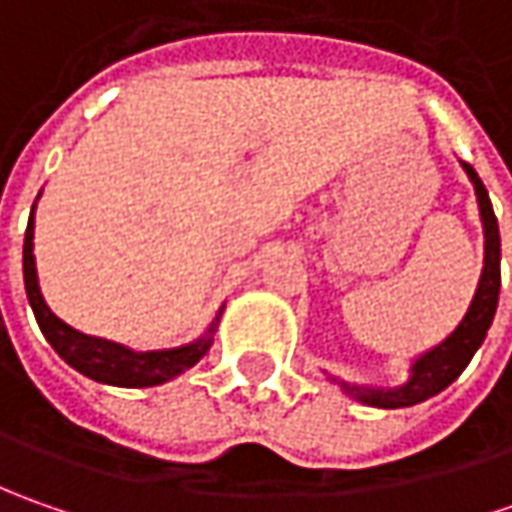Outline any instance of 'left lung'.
I'll list each match as a JSON object with an SVG mask.
<instances>
[{
    "instance_id": "8db88e82",
    "label": "left lung",
    "mask_w": 512,
    "mask_h": 512,
    "mask_svg": "<svg viewBox=\"0 0 512 512\" xmlns=\"http://www.w3.org/2000/svg\"><path fill=\"white\" fill-rule=\"evenodd\" d=\"M462 168L467 170L470 182L476 187V199H479V213H482L484 225V270L479 287H476V296L467 307L464 319L459 327L444 339L442 344H436L433 350L422 353L413 367H410V379L399 387H359V384H344L342 387L359 402L370 404V407H410V404H419L436 393H442L447 384H453L462 370L470 364L473 353L482 347L487 330L493 325V316H496V305H499V287H502V239H499V222H496V213L490 205V196H487V187L482 185L479 173L470 168L467 162H462Z\"/></svg>"
}]
</instances>
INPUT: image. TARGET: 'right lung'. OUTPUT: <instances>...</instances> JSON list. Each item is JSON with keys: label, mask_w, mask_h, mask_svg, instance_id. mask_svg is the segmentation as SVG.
<instances>
[{"label": "right lung", "mask_w": 512, "mask_h": 512, "mask_svg": "<svg viewBox=\"0 0 512 512\" xmlns=\"http://www.w3.org/2000/svg\"><path fill=\"white\" fill-rule=\"evenodd\" d=\"M36 207V205H33ZM22 267H25V290H28V302L33 307V316L42 327L45 339L50 347L65 359V362L85 373L88 379L102 384H116V387H153V384L170 382L179 373H185L187 367L199 362L213 344V330L216 322L207 327V333L196 342L185 347H173V350H150V353H133L122 344L105 342V339H93L79 330L65 325L62 319H56L50 313V307L42 299L39 279H36V259H33V213L28 219L25 230V250H22Z\"/></svg>", "instance_id": "add662e5"}]
</instances>
